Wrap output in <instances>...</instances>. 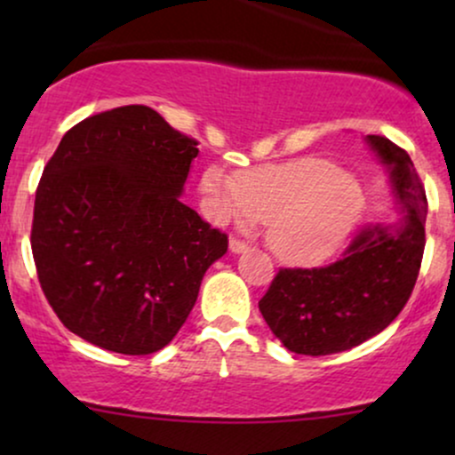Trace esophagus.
Segmentation results:
<instances>
[{
	"instance_id": "1",
	"label": "esophagus",
	"mask_w": 455,
	"mask_h": 455,
	"mask_svg": "<svg viewBox=\"0 0 455 455\" xmlns=\"http://www.w3.org/2000/svg\"><path fill=\"white\" fill-rule=\"evenodd\" d=\"M228 250H231L233 254H242V252H245V250H248V245H245L243 242H239V239H231V242H228Z\"/></svg>"
}]
</instances>
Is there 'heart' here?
Wrapping results in <instances>:
<instances>
[{
    "instance_id": "obj_1",
    "label": "heart",
    "mask_w": 455,
    "mask_h": 455,
    "mask_svg": "<svg viewBox=\"0 0 455 455\" xmlns=\"http://www.w3.org/2000/svg\"><path fill=\"white\" fill-rule=\"evenodd\" d=\"M203 210L216 224L265 220V239L284 263L310 265L347 242L363 210L357 180L316 156L263 164L228 177L205 171Z\"/></svg>"
}]
</instances>
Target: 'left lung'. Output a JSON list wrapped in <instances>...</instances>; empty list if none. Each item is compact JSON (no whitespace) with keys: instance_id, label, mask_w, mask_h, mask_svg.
Wrapping results in <instances>:
<instances>
[{"instance_id":"1","label":"left lung","mask_w":455,"mask_h":455,"mask_svg":"<svg viewBox=\"0 0 455 455\" xmlns=\"http://www.w3.org/2000/svg\"><path fill=\"white\" fill-rule=\"evenodd\" d=\"M400 205L394 224L365 227L340 260L315 269H280L259 310L271 333L297 355L348 351L400 315L419 275L427 201L411 156L389 139L368 134Z\"/></svg>"}]
</instances>
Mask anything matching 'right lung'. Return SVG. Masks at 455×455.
I'll list each match as a JSON object with an SVG mask.
<instances>
[{"mask_svg": "<svg viewBox=\"0 0 455 455\" xmlns=\"http://www.w3.org/2000/svg\"><path fill=\"white\" fill-rule=\"evenodd\" d=\"M196 140L130 104L70 128L36 190L31 252L46 299L83 340L149 355L175 338L227 235L180 201Z\"/></svg>", "mask_w": 455, "mask_h": 455, "instance_id": "obj_1", "label": "right lung"}]
</instances>
